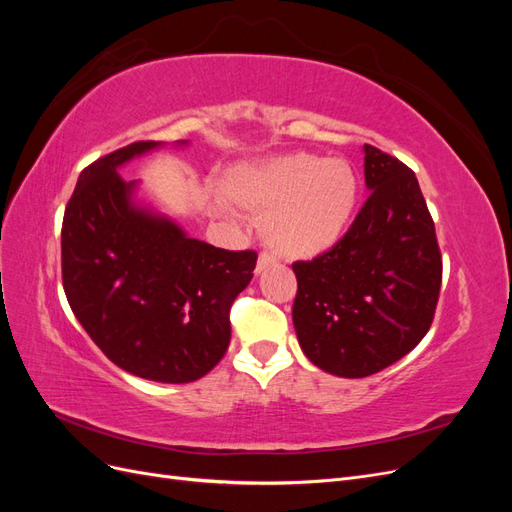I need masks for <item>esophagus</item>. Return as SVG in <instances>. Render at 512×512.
<instances>
[{"label": "esophagus", "instance_id": "1", "mask_svg": "<svg viewBox=\"0 0 512 512\" xmlns=\"http://www.w3.org/2000/svg\"><path fill=\"white\" fill-rule=\"evenodd\" d=\"M275 258L269 254V252H260V256H258V262H256V273H262L265 269H269V267H273L275 265Z\"/></svg>", "mask_w": 512, "mask_h": 512}]
</instances>
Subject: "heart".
Wrapping results in <instances>:
<instances>
[{
    "label": "heart",
    "mask_w": 512,
    "mask_h": 512,
    "mask_svg": "<svg viewBox=\"0 0 512 512\" xmlns=\"http://www.w3.org/2000/svg\"><path fill=\"white\" fill-rule=\"evenodd\" d=\"M222 190L260 222L262 239L277 256L316 258L348 230L359 205V175L342 158L290 153L230 168Z\"/></svg>",
    "instance_id": "1"
}]
</instances>
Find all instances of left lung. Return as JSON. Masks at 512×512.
Masks as SVG:
<instances>
[{
  "label": "left lung",
  "mask_w": 512,
  "mask_h": 512,
  "mask_svg": "<svg viewBox=\"0 0 512 512\" xmlns=\"http://www.w3.org/2000/svg\"><path fill=\"white\" fill-rule=\"evenodd\" d=\"M369 198L329 252L292 265L301 350L342 378L378 374L431 327L440 297L436 226L412 170L365 145Z\"/></svg>",
  "instance_id": "1"
}]
</instances>
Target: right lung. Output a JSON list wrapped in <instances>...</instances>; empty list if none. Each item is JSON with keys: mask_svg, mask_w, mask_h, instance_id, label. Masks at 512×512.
<instances>
[{"mask_svg": "<svg viewBox=\"0 0 512 512\" xmlns=\"http://www.w3.org/2000/svg\"><path fill=\"white\" fill-rule=\"evenodd\" d=\"M156 147L138 141L83 170L61 226V280L76 320L117 367L183 384L220 363L230 305L258 254L192 239L136 203L138 181H123L117 168Z\"/></svg>", "mask_w": 512, "mask_h": 512, "instance_id": "obj_1", "label": "right lung"}]
</instances>
